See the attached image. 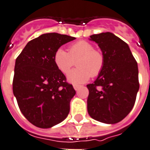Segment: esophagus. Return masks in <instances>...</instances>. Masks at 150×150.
<instances>
[{"instance_id": "1", "label": "esophagus", "mask_w": 150, "mask_h": 150, "mask_svg": "<svg viewBox=\"0 0 150 150\" xmlns=\"http://www.w3.org/2000/svg\"><path fill=\"white\" fill-rule=\"evenodd\" d=\"M74 88L76 91H78V90H79V88H81V86H78V85H74Z\"/></svg>"}]
</instances>
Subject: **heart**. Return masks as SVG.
Segmentation results:
<instances>
[{"label": "heart", "instance_id": "1", "mask_svg": "<svg viewBox=\"0 0 150 150\" xmlns=\"http://www.w3.org/2000/svg\"><path fill=\"white\" fill-rule=\"evenodd\" d=\"M77 60L76 66L78 68L70 71L67 75L68 81L73 84L85 83L90 76H98L105 64L102 52L94 50L93 45L86 40L72 44L69 48V52L63 49H58L53 57L56 67L64 74L70 70Z\"/></svg>", "mask_w": 150, "mask_h": 150}]
</instances>
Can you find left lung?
<instances>
[{
	"label": "left lung",
	"instance_id": "8db88e82",
	"mask_svg": "<svg viewBox=\"0 0 150 150\" xmlns=\"http://www.w3.org/2000/svg\"><path fill=\"white\" fill-rule=\"evenodd\" d=\"M105 58L102 70L87 85L89 116L105 124H116L133 109L139 90L138 67L127 44L107 32L90 36Z\"/></svg>",
	"mask_w": 150,
	"mask_h": 150
}]
</instances>
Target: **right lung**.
<instances>
[{"instance_id": "obj_1", "label": "right lung", "mask_w": 150, "mask_h": 150, "mask_svg": "<svg viewBox=\"0 0 150 150\" xmlns=\"http://www.w3.org/2000/svg\"><path fill=\"white\" fill-rule=\"evenodd\" d=\"M74 37L45 33L29 41L16 59L13 91L20 110L32 124L48 129L61 123L69 112L76 94L56 67L54 53Z\"/></svg>"}]
</instances>
